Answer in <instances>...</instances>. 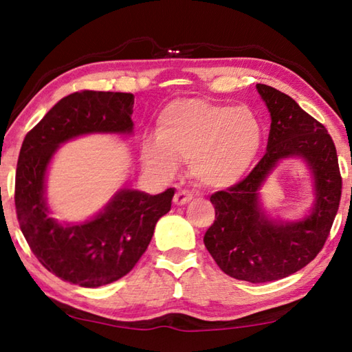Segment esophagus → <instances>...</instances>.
Wrapping results in <instances>:
<instances>
[{"mask_svg":"<svg viewBox=\"0 0 352 352\" xmlns=\"http://www.w3.org/2000/svg\"><path fill=\"white\" fill-rule=\"evenodd\" d=\"M192 198H193V195H192V193H190L189 190L182 189V190H178V192L175 193L174 204H175V206H183V204H186V203H189V201H190Z\"/></svg>","mask_w":352,"mask_h":352,"instance_id":"esophagus-1","label":"esophagus"}]
</instances>
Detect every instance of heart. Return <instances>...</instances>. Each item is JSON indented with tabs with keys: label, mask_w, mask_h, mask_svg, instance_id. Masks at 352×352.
I'll return each instance as SVG.
<instances>
[{
	"label": "heart",
	"mask_w": 352,
	"mask_h": 352,
	"mask_svg": "<svg viewBox=\"0 0 352 352\" xmlns=\"http://www.w3.org/2000/svg\"><path fill=\"white\" fill-rule=\"evenodd\" d=\"M263 142L265 125L251 107L180 98L157 116L155 139L145 142L144 159L162 175L174 174L188 159L199 184L228 189L250 174Z\"/></svg>",
	"instance_id": "1"
}]
</instances>
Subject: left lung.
<instances>
[{
  "label": "left lung",
  "instance_id": "left-lung-1",
  "mask_svg": "<svg viewBox=\"0 0 352 352\" xmlns=\"http://www.w3.org/2000/svg\"><path fill=\"white\" fill-rule=\"evenodd\" d=\"M271 113L266 154L243 180L214 192V222L204 245L227 275L250 283L281 280L315 258L339 210L342 177L334 142L325 126L276 89L257 85ZM301 156L316 178L317 201L307 219L272 223L259 210L258 190L281 158Z\"/></svg>",
  "mask_w": 352,
  "mask_h": 352
}]
</instances>
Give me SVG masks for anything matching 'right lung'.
I'll return each mask as SVG.
<instances>
[{
	"label": "right lung",
	"instance_id": "right-lung-1",
	"mask_svg": "<svg viewBox=\"0 0 352 352\" xmlns=\"http://www.w3.org/2000/svg\"><path fill=\"white\" fill-rule=\"evenodd\" d=\"M133 94L81 91L65 96L22 142L14 207L22 234L36 258L58 278L98 287L129 274L148 248L154 227L170 210L174 189L159 195L124 189L80 226L48 216L45 172L63 142L87 133H131Z\"/></svg>",
	"mask_w": 352,
	"mask_h": 352
}]
</instances>
